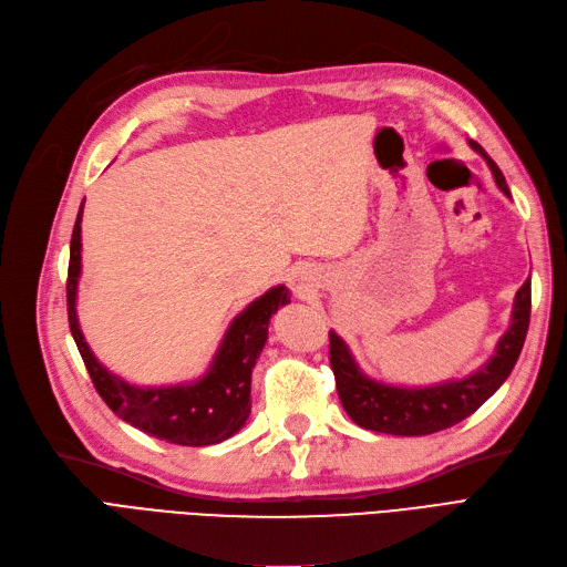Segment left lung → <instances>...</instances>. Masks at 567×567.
<instances>
[{
    "label": "left lung",
    "instance_id": "8db88e82",
    "mask_svg": "<svg viewBox=\"0 0 567 567\" xmlns=\"http://www.w3.org/2000/svg\"><path fill=\"white\" fill-rule=\"evenodd\" d=\"M472 150L491 166L497 187L512 197L506 187L499 166L487 157V152L470 141ZM530 323V279L525 281L514 300L512 326L499 338L495 354L476 373L462 380H447L432 386H394L378 380H370L361 373L359 363L351 357L344 340L330 330V368L336 373V386L347 415L359 426L370 432L392 434V436H426L436 434L441 429L453 426L470 417L472 413L491 399L502 382L509 378L518 354L523 349L525 336Z\"/></svg>",
    "mask_w": 567,
    "mask_h": 567
}]
</instances>
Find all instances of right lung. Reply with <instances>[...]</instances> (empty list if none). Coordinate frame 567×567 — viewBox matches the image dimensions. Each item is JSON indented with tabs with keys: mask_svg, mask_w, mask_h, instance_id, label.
Returning a JSON list of instances; mask_svg holds the SVG:
<instances>
[{
	"mask_svg": "<svg viewBox=\"0 0 567 567\" xmlns=\"http://www.w3.org/2000/svg\"><path fill=\"white\" fill-rule=\"evenodd\" d=\"M82 210L70 241L68 267V321L76 349L93 380L95 392L141 432L175 445H213L234 436L250 415V373L267 342L271 315L290 302L286 286L269 288L234 319L213 357L206 375L173 386H135L116 378L93 357L80 319H76V284L82 275Z\"/></svg>",
	"mask_w": 567,
	"mask_h": 567,
	"instance_id": "add662e5",
	"label": "right lung"
}]
</instances>
